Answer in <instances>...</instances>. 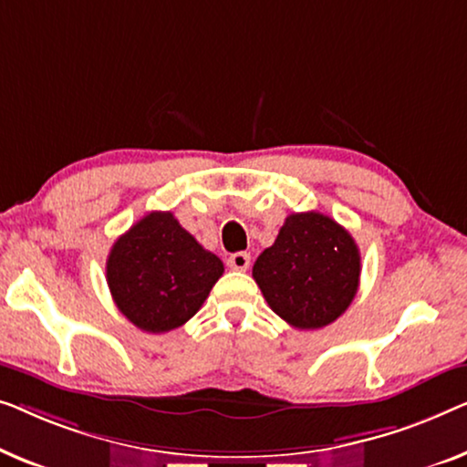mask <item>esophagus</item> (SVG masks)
I'll use <instances>...</instances> for the list:
<instances>
[{
    "instance_id": "obj_1",
    "label": "esophagus",
    "mask_w": 467,
    "mask_h": 467,
    "mask_svg": "<svg viewBox=\"0 0 467 467\" xmlns=\"http://www.w3.org/2000/svg\"><path fill=\"white\" fill-rule=\"evenodd\" d=\"M249 254L247 252H236L231 254V258H228V266L234 268V271H247L249 268Z\"/></svg>"
}]
</instances>
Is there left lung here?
Here are the masks:
<instances>
[{"label": "left lung", "mask_w": 467, "mask_h": 467, "mask_svg": "<svg viewBox=\"0 0 467 467\" xmlns=\"http://www.w3.org/2000/svg\"><path fill=\"white\" fill-rule=\"evenodd\" d=\"M359 249L330 215L292 213L258 255L254 279L268 306L298 330L332 324L356 298Z\"/></svg>", "instance_id": "obj_1"}]
</instances>
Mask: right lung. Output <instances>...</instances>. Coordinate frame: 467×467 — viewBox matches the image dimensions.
<instances>
[{"mask_svg":"<svg viewBox=\"0 0 467 467\" xmlns=\"http://www.w3.org/2000/svg\"><path fill=\"white\" fill-rule=\"evenodd\" d=\"M105 273L124 317L140 330L161 334L196 315L224 265L173 213L152 212L118 236Z\"/></svg>","mask_w":467,"mask_h":467,"instance_id":"obj_1","label":"right lung"}]
</instances>
